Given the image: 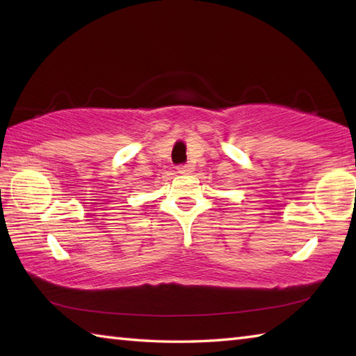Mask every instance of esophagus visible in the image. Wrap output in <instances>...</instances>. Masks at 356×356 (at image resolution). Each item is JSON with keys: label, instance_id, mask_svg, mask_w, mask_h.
<instances>
[{"label": "esophagus", "instance_id": "obj_1", "mask_svg": "<svg viewBox=\"0 0 356 356\" xmlns=\"http://www.w3.org/2000/svg\"><path fill=\"white\" fill-rule=\"evenodd\" d=\"M177 172L182 174V176H186V174L193 172V165H180L177 168Z\"/></svg>", "mask_w": 356, "mask_h": 356}]
</instances>
